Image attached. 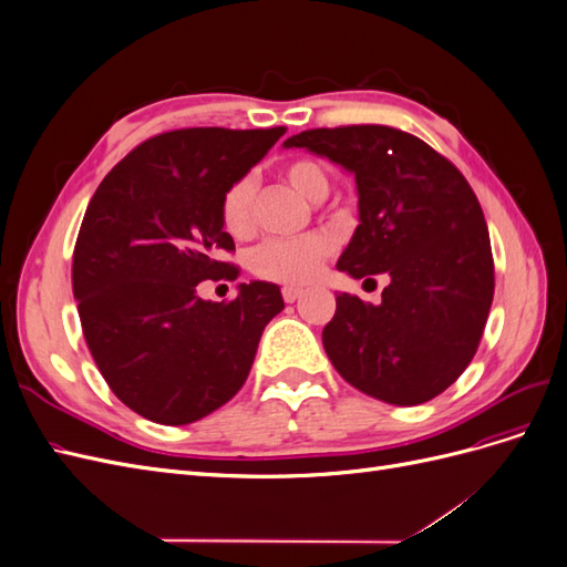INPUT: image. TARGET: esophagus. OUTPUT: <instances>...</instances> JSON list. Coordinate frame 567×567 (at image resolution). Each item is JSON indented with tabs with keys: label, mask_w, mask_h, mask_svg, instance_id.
Instances as JSON below:
<instances>
[{
	"label": "esophagus",
	"mask_w": 567,
	"mask_h": 567,
	"mask_svg": "<svg viewBox=\"0 0 567 567\" xmlns=\"http://www.w3.org/2000/svg\"><path fill=\"white\" fill-rule=\"evenodd\" d=\"M281 296H284V300H286V302H296V300H300V298H302V288H296V286H284Z\"/></svg>",
	"instance_id": "esophagus-1"
}]
</instances>
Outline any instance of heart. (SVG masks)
Returning a JSON list of instances; mask_svg holds the SVG:
<instances>
[{
    "mask_svg": "<svg viewBox=\"0 0 567 567\" xmlns=\"http://www.w3.org/2000/svg\"><path fill=\"white\" fill-rule=\"evenodd\" d=\"M284 179L300 196L321 203L331 192V179L326 169L310 158H293L284 165ZM255 177H238L219 203L221 229L234 238H248L255 229ZM333 252V241L321 231L305 234L288 241H267L250 255L255 277L277 284H310L326 257Z\"/></svg>",
    "mask_w": 567,
    "mask_h": 567,
    "instance_id": "obj_1",
    "label": "heart"
}]
</instances>
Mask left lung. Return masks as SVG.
<instances>
[{
    "label": "left lung",
    "mask_w": 567,
    "mask_h": 567,
    "mask_svg": "<svg viewBox=\"0 0 567 567\" xmlns=\"http://www.w3.org/2000/svg\"><path fill=\"white\" fill-rule=\"evenodd\" d=\"M284 146L354 173L359 227L338 269L390 279L381 305L336 298L321 333L331 364L388 404L437 398L475 357L494 298L489 231L471 184L419 136L388 125L305 130Z\"/></svg>",
    "instance_id": "obj_1"
}]
</instances>
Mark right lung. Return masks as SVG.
<instances>
[{
	"mask_svg": "<svg viewBox=\"0 0 567 567\" xmlns=\"http://www.w3.org/2000/svg\"><path fill=\"white\" fill-rule=\"evenodd\" d=\"M286 127H184L151 136L94 192L73 252L84 340L115 398L163 425H186L246 383L257 342L284 310L274 284L234 300L198 298L200 281H236L219 203Z\"/></svg>",
	"mask_w": 567,
	"mask_h": 567,
	"instance_id": "add662e5",
	"label": "right lung"
}]
</instances>
